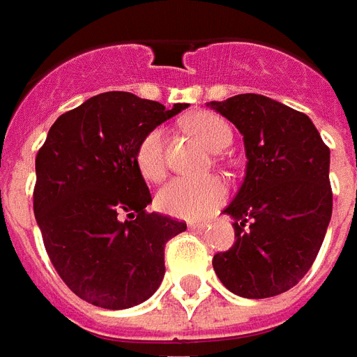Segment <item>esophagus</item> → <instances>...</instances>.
I'll use <instances>...</instances> for the list:
<instances>
[{
    "label": "esophagus",
    "instance_id": "1",
    "mask_svg": "<svg viewBox=\"0 0 357 357\" xmlns=\"http://www.w3.org/2000/svg\"><path fill=\"white\" fill-rule=\"evenodd\" d=\"M207 227V223H188V229H190V231H204V229H206Z\"/></svg>",
    "mask_w": 357,
    "mask_h": 357
}]
</instances>
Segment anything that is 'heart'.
I'll list each match as a JSON object with an SVG mask.
<instances>
[{"label":"heart","instance_id":"obj_1","mask_svg":"<svg viewBox=\"0 0 357 357\" xmlns=\"http://www.w3.org/2000/svg\"><path fill=\"white\" fill-rule=\"evenodd\" d=\"M199 142L211 151L223 150L231 142V128L223 119L213 113H194L184 121ZM134 163L142 178L148 183H158L165 174L163 159V130L151 128L142 136L134 151ZM229 188L221 176H204V178H173L167 183L155 196V206L167 215L181 219H202L213 213L223 204Z\"/></svg>","mask_w":357,"mask_h":357}]
</instances>
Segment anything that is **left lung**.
I'll list each match as a JSON object with an SVG mask.
<instances>
[{
  "mask_svg": "<svg viewBox=\"0 0 357 357\" xmlns=\"http://www.w3.org/2000/svg\"><path fill=\"white\" fill-rule=\"evenodd\" d=\"M244 136L246 176L223 213L234 244L213 255L219 280L242 298L296 287L317 257L331 213V151L312 119L259 93L207 103Z\"/></svg>",
  "mask_w": 357,
  "mask_h": 357,
  "instance_id": "left-lung-1",
  "label": "left lung"
}]
</instances>
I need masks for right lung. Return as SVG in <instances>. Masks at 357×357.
Instances as JSON below:
<instances>
[{
    "instance_id": "right-lung-1",
    "label": "right lung",
    "mask_w": 357,
    "mask_h": 357,
    "mask_svg": "<svg viewBox=\"0 0 357 357\" xmlns=\"http://www.w3.org/2000/svg\"><path fill=\"white\" fill-rule=\"evenodd\" d=\"M186 107L98 93L63 113L38 151L34 215L45 252L88 304L126 310L161 284L167 240L186 223L146 211L151 194L134 151L144 134Z\"/></svg>"
}]
</instances>
